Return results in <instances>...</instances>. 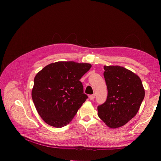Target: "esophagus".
<instances>
[{"label": "esophagus", "instance_id": "34e87169", "mask_svg": "<svg viewBox=\"0 0 161 161\" xmlns=\"http://www.w3.org/2000/svg\"><path fill=\"white\" fill-rule=\"evenodd\" d=\"M95 94H93V95H89V99L90 100H93L94 98H95Z\"/></svg>", "mask_w": 161, "mask_h": 161}]
</instances>
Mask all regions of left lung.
<instances>
[{
	"mask_svg": "<svg viewBox=\"0 0 161 161\" xmlns=\"http://www.w3.org/2000/svg\"><path fill=\"white\" fill-rule=\"evenodd\" d=\"M104 69L108 97L98 106V115L109 127H121L136 115L145 91L138 76L125 68L104 66Z\"/></svg>",
	"mask_w": 161,
	"mask_h": 161,
	"instance_id": "obj_1",
	"label": "left lung"
}]
</instances>
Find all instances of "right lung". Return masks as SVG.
<instances>
[{
    "label": "right lung",
    "instance_id": "add662e5",
    "mask_svg": "<svg viewBox=\"0 0 161 161\" xmlns=\"http://www.w3.org/2000/svg\"><path fill=\"white\" fill-rule=\"evenodd\" d=\"M89 63L74 61L51 63L34 79L32 98L47 124L61 128L69 124L88 98L80 81L91 69Z\"/></svg>",
    "mask_w": 161,
    "mask_h": 161
}]
</instances>
